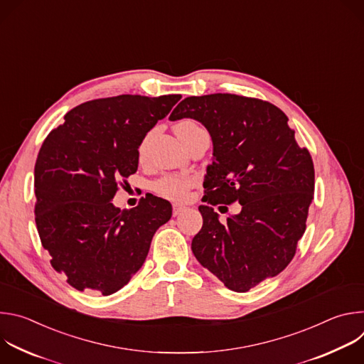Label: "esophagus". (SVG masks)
I'll return each instance as SVG.
<instances>
[{
    "instance_id": "34e87169",
    "label": "esophagus",
    "mask_w": 364,
    "mask_h": 364,
    "mask_svg": "<svg viewBox=\"0 0 364 364\" xmlns=\"http://www.w3.org/2000/svg\"><path fill=\"white\" fill-rule=\"evenodd\" d=\"M183 212H186V207H184V205H178V204H174V205H173V215H174V216H178V215H181Z\"/></svg>"
}]
</instances>
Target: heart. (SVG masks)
<instances>
[{
	"mask_svg": "<svg viewBox=\"0 0 364 364\" xmlns=\"http://www.w3.org/2000/svg\"><path fill=\"white\" fill-rule=\"evenodd\" d=\"M200 127L193 122V121H181L177 124L176 131L177 135L181 138H184L186 135L197 131ZM151 138V134H148L142 142L139 144L138 148V154H139V159H144L145 154H146V146H148V141ZM194 184V180L186 176H177V174H167L164 177H161L160 180H157L154 183V190L157 191L160 196L174 200V201H183L186 200L188 190L191 188V186Z\"/></svg>",
	"mask_w": 364,
	"mask_h": 364,
	"instance_id": "obj_1",
	"label": "heart"
}]
</instances>
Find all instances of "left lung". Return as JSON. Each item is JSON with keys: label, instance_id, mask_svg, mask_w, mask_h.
<instances>
[{"label": "left lung", "instance_id": "obj_1", "mask_svg": "<svg viewBox=\"0 0 364 364\" xmlns=\"http://www.w3.org/2000/svg\"><path fill=\"white\" fill-rule=\"evenodd\" d=\"M183 118L201 122L213 141L204 201L242 205L226 223L213 207L200 205L203 226L191 250L225 287L246 292L292 261L313 201V160L298 146L287 115L261 99L190 96L170 115V121Z\"/></svg>", "mask_w": 364, "mask_h": 364}]
</instances>
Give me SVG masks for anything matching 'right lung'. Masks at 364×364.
<instances>
[{"label": "right lung", "instance_id": "obj_1", "mask_svg": "<svg viewBox=\"0 0 364 364\" xmlns=\"http://www.w3.org/2000/svg\"><path fill=\"white\" fill-rule=\"evenodd\" d=\"M181 95H119L82 103L44 139L34 167L36 225L51 267L77 291L111 295L125 287L148 255L171 204L152 194L131 210L112 204L138 168L146 132Z\"/></svg>", "mask_w": 364, "mask_h": 364}]
</instances>
